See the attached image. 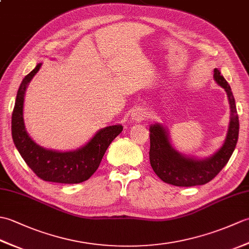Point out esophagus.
<instances>
[{
  "label": "esophagus",
  "instance_id": "obj_1",
  "mask_svg": "<svg viewBox=\"0 0 249 249\" xmlns=\"http://www.w3.org/2000/svg\"><path fill=\"white\" fill-rule=\"evenodd\" d=\"M145 116H146V112L140 107H137L131 111V120L133 121H137V122L142 121L145 119Z\"/></svg>",
  "mask_w": 249,
  "mask_h": 249
}]
</instances>
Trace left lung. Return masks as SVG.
I'll list each match as a JSON object with an SVG mask.
<instances>
[{
    "mask_svg": "<svg viewBox=\"0 0 249 249\" xmlns=\"http://www.w3.org/2000/svg\"><path fill=\"white\" fill-rule=\"evenodd\" d=\"M214 80L225 89L230 105V121L224 143L212 155L188 156L178 152L171 142L168 128L160 123L150 125V162L161 181L174 186L189 187L204 185L217 176L233 153L239 138V115L229 83L218 68L214 70Z\"/></svg>",
    "mask_w": 249,
    "mask_h": 249,
    "instance_id": "1",
    "label": "left lung"
}]
</instances>
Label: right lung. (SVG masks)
<instances>
[{
  "label": "right lung",
  "instance_id": "add662e5",
  "mask_svg": "<svg viewBox=\"0 0 249 249\" xmlns=\"http://www.w3.org/2000/svg\"><path fill=\"white\" fill-rule=\"evenodd\" d=\"M41 65L43 63H38L24 77L17 92L12 115V136L15 146L26 165L44 181L62 184L84 182L97 170L108 146L121 134L123 126L116 124L100 128L86 144L71 151L50 150L37 144L25 128L23 106L26 89Z\"/></svg>",
  "mask_w": 249,
  "mask_h": 249
}]
</instances>
